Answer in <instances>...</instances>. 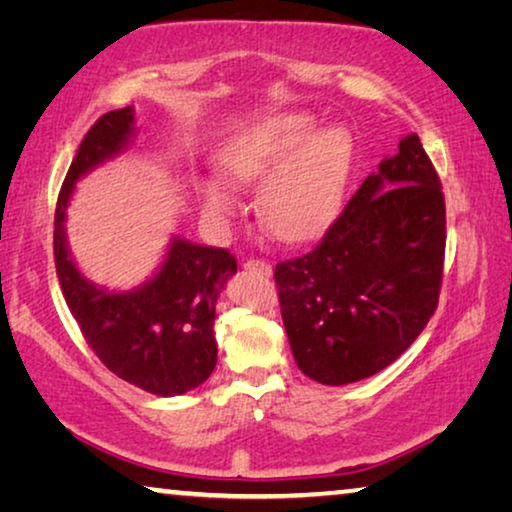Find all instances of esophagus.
Here are the masks:
<instances>
[{
    "label": "esophagus",
    "mask_w": 512,
    "mask_h": 512,
    "mask_svg": "<svg viewBox=\"0 0 512 512\" xmlns=\"http://www.w3.org/2000/svg\"><path fill=\"white\" fill-rule=\"evenodd\" d=\"M242 267H245L247 272L261 274V277H270V274H272V265L267 261H261V258H249V261Z\"/></svg>",
    "instance_id": "obj_1"
}]
</instances>
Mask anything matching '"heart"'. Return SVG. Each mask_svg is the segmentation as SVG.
I'll return each instance as SVG.
<instances>
[{
	"label": "heart",
	"mask_w": 512,
	"mask_h": 512,
	"mask_svg": "<svg viewBox=\"0 0 512 512\" xmlns=\"http://www.w3.org/2000/svg\"><path fill=\"white\" fill-rule=\"evenodd\" d=\"M355 162L345 125L320 128L318 116L290 112L247 125L219 148L217 171L235 190L258 183L256 212L263 229L283 242H304L325 231L343 206ZM203 215L222 224L238 210L219 180H199Z\"/></svg>",
	"instance_id": "obj_1"
}]
</instances>
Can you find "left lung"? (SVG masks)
<instances>
[{"instance_id":"obj_1","label":"left lung","mask_w":512,"mask_h":512,"mask_svg":"<svg viewBox=\"0 0 512 512\" xmlns=\"http://www.w3.org/2000/svg\"><path fill=\"white\" fill-rule=\"evenodd\" d=\"M444 247L442 183L419 137L407 135L325 238L274 270L300 371L341 387L393 364L437 309Z\"/></svg>"}]
</instances>
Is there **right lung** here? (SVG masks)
Listing matches in <instances>:
<instances>
[{
    "label": "right lung",
    "mask_w": 512,
    "mask_h": 512,
    "mask_svg": "<svg viewBox=\"0 0 512 512\" xmlns=\"http://www.w3.org/2000/svg\"><path fill=\"white\" fill-rule=\"evenodd\" d=\"M135 135L132 107L107 112L86 132L54 212V263L68 309L102 364L155 396H183L215 371V304L238 272L235 258L176 235L151 279L132 290H107L77 270L66 240L75 183L121 155Z\"/></svg>",
    "instance_id": "add662e5"
}]
</instances>
